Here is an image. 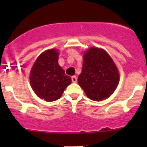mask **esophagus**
I'll use <instances>...</instances> for the list:
<instances>
[{
    "label": "esophagus",
    "mask_w": 147,
    "mask_h": 147,
    "mask_svg": "<svg viewBox=\"0 0 147 147\" xmlns=\"http://www.w3.org/2000/svg\"><path fill=\"white\" fill-rule=\"evenodd\" d=\"M71 80H72L73 82H76V81H77V77L76 76H73L71 77Z\"/></svg>",
    "instance_id": "esophagus-1"
}]
</instances>
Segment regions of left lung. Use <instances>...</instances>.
Masks as SVG:
<instances>
[{
    "label": "left lung",
    "instance_id": "left-lung-1",
    "mask_svg": "<svg viewBox=\"0 0 147 147\" xmlns=\"http://www.w3.org/2000/svg\"><path fill=\"white\" fill-rule=\"evenodd\" d=\"M119 81L117 67L105 50L91 48L87 51L78 83L88 98L93 101L108 98L117 88Z\"/></svg>",
    "mask_w": 147,
    "mask_h": 147
}]
</instances>
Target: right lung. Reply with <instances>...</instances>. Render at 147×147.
Returning a JSON list of instances; mask_svg holds the SVG:
<instances>
[{
    "label": "right lung",
    "mask_w": 147,
    "mask_h": 147,
    "mask_svg": "<svg viewBox=\"0 0 147 147\" xmlns=\"http://www.w3.org/2000/svg\"><path fill=\"white\" fill-rule=\"evenodd\" d=\"M58 54L55 49L44 51L38 57L30 73L32 89L37 96L47 102L59 99L71 83V77L58 64Z\"/></svg>",
    "instance_id": "obj_1"
}]
</instances>
